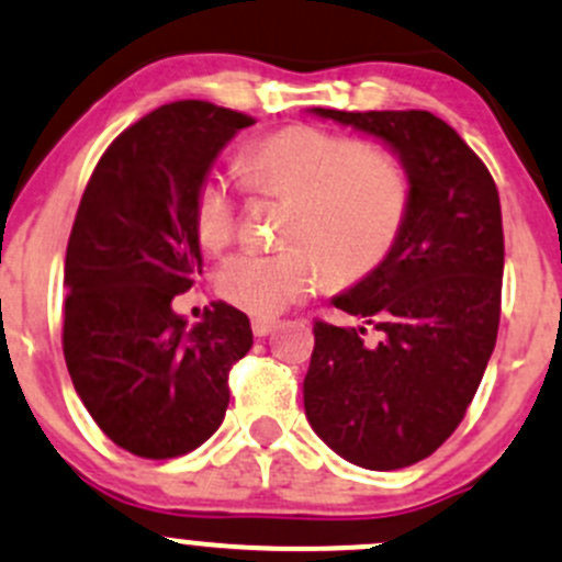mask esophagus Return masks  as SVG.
Here are the masks:
<instances>
[{
  "instance_id": "1",
  "label": "esophagus",
  "mask_w": 562,
  "mask_h": 562,
  "mask_svg": "<svg viewBox=\"0 0 562 562\" xmlns=\"http://www.w3.org/2000/svg\"><path fill=\"white\" fill-rule=\"evenodd\" d=\"M276 329V319H251V333L257 335V338H265V335H270Z\"/></svg>"
}]
</instances>
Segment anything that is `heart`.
<instances>
[{
    "label": "heart",
    "mask_w": 562,
    "mask_h": 562,
    "mask_svg": "<svg viewBox=\"0 0 562 562\" xmlns=\"http://www.w3.org/2000/svg\"><path fill=\"white\" fill-rule=\"evenodd\" d=\"M243 183L259 194L292 200L283 222V251H240L224 259L213 289L224 303L254 316L281 314L289 305L344 276L384 262L411 211V176L395 154L379 146L292 124L259 137L243 151ZM238 200L227 176L207 170L192 196L196 246L222 251L235 238Z\"/></svg>",
    "instance_id": "b5f03b06"
}]
</instances>
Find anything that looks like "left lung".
I'll use <instances>...</instances> for the list:
<instances>
[{
	"instance_id": "left-lung-1",
	"label": "left lung",
	"mask_w": 562,
	"mask_h": 562,
	"mask_svg": "<svg viewBox=\"0 0 562 562\" xmlns=\"http://www.w3.org/2000/svg\"><path fill=\"white\" fill-rule=\"evenodd\" d=\"M395 148L411 211L395 248L335 308L373 324L314 322L305 416L355 465L395 471L425 460L465 416L495 349L503 218L487 165L427 110H324Z\"/></svg>"
}]
</instances>
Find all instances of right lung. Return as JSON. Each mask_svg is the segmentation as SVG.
Here are the masks:
<instances>
[{
  "label": "right lung",
  "instance_id": "1",
  "mask_svg": "<svg viewBox=\"0 0 562 562\" xmlns=\"http://www.w3.org/2000/svg\"><path fill=\"white\" fill-rule=\"evenodd\" d=\"M257 121L213 102L156 108L100 156L65 259L61 346L75 392L115 447L170 460L205 443L229 406L251 322L213 303L192 329L172 300L192 289V196L224 143Z\"/></svg>",
  "mask_w": 562,
  "mask_h": 562
}]
</instances>
